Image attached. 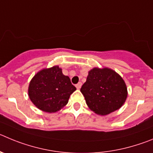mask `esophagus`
<instances>
[{"instance_id":"34e87169","label":"esophagus","mask_w":153,"mask_h":153,"mask_svg":"<svg viewBox=\"0 0 153 153\" xmlns=\"http://www.w3.org/2000/svg\"><path fill=\"white\" fill-rule=\"evenodd\" d=\"M81 86H82V82H79L77 84H76V89H79L81 88Z\"/></svg>"}]
</instances>
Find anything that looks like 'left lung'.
Segmentation results:
<instances>
[{
    "label": "left lung",
    "mask_w": 153,
    "mask_h": 153,
    "mask_svg": "<svg viewBox=\"0 0 153 153\" xmlns=\"http://www.w3.org/2000/svg\"><path fill=\"white\" fill-rule=\"evenodd\" d=\"M80 91L89 108L101 115L120 108L127 96L124 79L108 68L91 70Z\"/></svg>",
    "instance_id": "obj_1"
}]
</instances>
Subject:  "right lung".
Here are the masks:
<instances>
[{"label":"right lung","instance_id":"1","mask_svg":"<svg viewBox=\"0 0 153 153\" xmlns=\"http://www.w3.org/2000/svg\"><path fill=\"white\" fill-rule=\"evenodd\" d=\"M76 89L69 76H64L61 68L54 66L34 76L29 83V96L38 108L53 113L67 104Z\"/></svg>","mask_w":153,"mask_h":153}]
</instances>
